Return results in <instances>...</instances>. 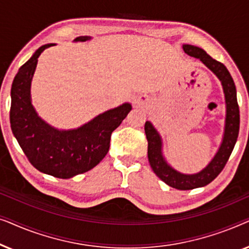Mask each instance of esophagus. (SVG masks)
I'll return each mask as SVG.
<instances>
[{"label":"esophagus","mask_w":249,"mask_h":249,"mask_svg":"<svg viewBox=\"0 0 249 249\" xmlns=\"http://www.w3.org/2000/svg\"><path fill=\"white\" fill-rule=\"evenodd\" d=\"M134 103H135V104H139V102H138V101H136V100H135V101H134Z\"/></svg>","instance_id":"obj_1"}]
</instances>
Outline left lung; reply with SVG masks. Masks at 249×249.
<instances>
[{"mask_svg":"<svg viewBox=\"0 0 249 249\" xmlns=\"http://www.w3.org/2000/svg\"><path fill=\"white\" fill-rule=\"evenodd\" d=\"M182 49L189 56L196 57L202 61L204 66L209 68L221 81L223 88L224 101H226V119L221 144L215 155L203 170L197 173H181L172 168L163 155V142L161 135L156 130L151 121H146L145 134L148 142L147 155L151 168L162 181L172 188L179 190H189L199 188L209 185L213 181L224 165L227 164L232 149L236 145L238 134H239V107L237 102V91L233 79L224 64L214 60L203 49L198 46L183 44Z\"/></svg>","mask_w":249,"mask_h":249,"instance_id":"obj_1","label":"left lung"}]
</instances>
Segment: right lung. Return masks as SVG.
Segmentation results:
<instances>
[{
    "mask_svg": "<svg viewBox=\"0 0 249 249\" xmlns=\"http://www.w3.org/2000/svg\"><path fill=\"white\" fill-rule=\"evenodd\" d=\"M90 39V36H79L73 42ZM54 45L56 44L40 46L16 74L11 87L10 124L20 147L38 171L69 179L89 171L105 158L110 148L111 134L132 107L124 103L68 130L57 129L43 120L32 103L30 88L39 55Z\"/></svg>",
    "mask_w": 249,
    "mask_h": 249,
    "instance_id": "right-lung-1",
    "label": "right lung"
}]
</instances>
